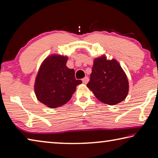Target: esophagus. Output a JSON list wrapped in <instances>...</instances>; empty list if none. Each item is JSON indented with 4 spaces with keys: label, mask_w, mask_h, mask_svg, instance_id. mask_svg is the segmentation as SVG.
<instances>
[{
    "label": "esophagus",
    "mask_w": 158,
    "mask_h": 158,
    "mask_svg": "<svg viewBox=\"0 0 158 158\" xmlns=\"http://www.w3.org/2000/svg\"><path fill=\"white\" fill-rule=\"evenodd\" d=\"M89 77H85L84 78L82 79L83 83H84V84H86L87 83L89 82Z\"/></svg>",
    "instance_id": "esophagus-1"
}]
</instances>
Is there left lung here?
Masks as SVG:
<instances>
[{
	"label": "left lung",
	"instance_id": "obj_1",
	"mask_svg": "<svg viewBox=\"0 0 158 158\" xmlns=\"http://www.w3.org/2000/svg\"><path fill=\"white\" fill-rule=\"evenodd\" d=\"M87 87L99 100L109 105L124 100L129 90L128 79L120 64L104 55L94 60Z\"/></svg>",
	"mask_w": 158,
	"mask_h": 158
}]
</instances>
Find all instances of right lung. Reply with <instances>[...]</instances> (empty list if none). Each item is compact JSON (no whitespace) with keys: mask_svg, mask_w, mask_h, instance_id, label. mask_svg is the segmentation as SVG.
<instances>
[{"mask_svg":"<svg viewBox=\"0 0 158 158\" xmlns=\"http://www.w3.org/2000/svg\"><path fill=\"white\" fill-rule=\"evenodd\" d=\"M68 57L51 55L42 63L37 73L34 89L40 102L56 108L70 100L81 80H77L74 70L66 66Z\"/></svg>","mask_w":158,"mask_h":158,"instance_id":"obj_1","label":"right lung"}]
</instances>
